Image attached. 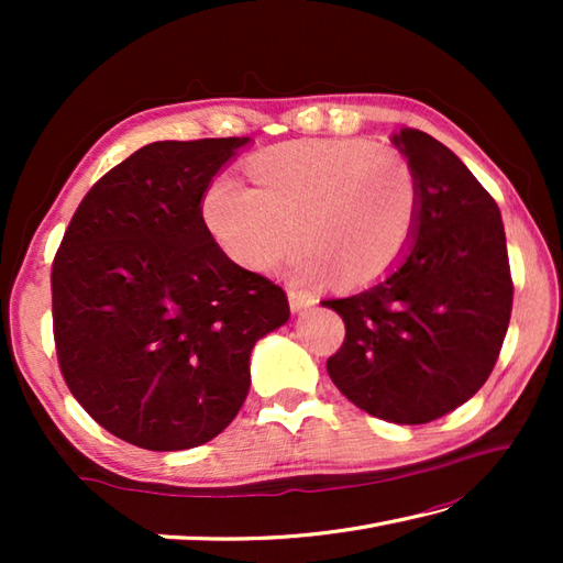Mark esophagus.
<instances>
[{
	"label": "esophagus",
	"mask_w": 563,
	"mask_h": 563,
	"mask_svg": "<svg viewBox=\"0 0 563 563\" xmlns=\"http://www.w3.org/2000/svg\"><path fill=\"white\" fill-rule=\"evenodd\" d=\"M288 300H290L292 312H302V309L314 305V297L312 295H307V292L297 290V288H288Z\"/></svg>",
	"instance_id": "obj_1"
}]
</instances>
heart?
I'll list each match as a JSON object with an SVG mask.
<instances>
[{
	"instance_id": "1",
	"label": "heart",
	"mask_w": 563,
	"mask_h": 563,
	"mask_svg": "<svg viewBox=\"0 0 563 563\" xmlns=\"http://www.w3.org/2000/svg\"><path fill=\"white\" fill-rule=\"evenodd\" d=\"M249 176L254 188L214 176L202 214L227 254L254 271L275 268L302 239L300 278L375 280L409 249L421 214L413 162L373 140L285 142L261 152Z\"/></svg>"
}]
</instances>
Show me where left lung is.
<instances>
[{"mask_svg": "<svg viewBox=\"0 0 563 563\" xmlns=\"http://www.w3.org/2000/svg\"><path fill=\"white\" fill-rule=\"evenodd\" d=\"M416 166L421 214L409 249L363 292L324 300L345 321L329 377L357 409L418 426L472 399L504 345L512 280L496 200L442 142L391 135Z\"/></svg>", "mask_w": 563, "mask_h": 563, "instance_id": "obj_1", "label": "left lung"}]
</instances>
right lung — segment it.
Here are the masks:
<instances>
[{
  "mask_svg": "<svg viewBox=\"0 0 563 563\" xmlns=\"http://www.w3.org/2000/svg\"><path fill=\"white\" fill-rule=\"evenodd\" d=\"M249 137L152 142L101 176L53 261L63 377L130 445L198 448L234 421L258 339L290 319L283 288L224 254L202 196Z\"/></svg>",
  "mask_w": 563,
  "mask_h": 563,
  "instance_id": "1",
  "label": "right lung"
}]
</instances>
